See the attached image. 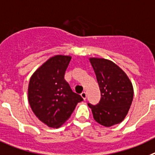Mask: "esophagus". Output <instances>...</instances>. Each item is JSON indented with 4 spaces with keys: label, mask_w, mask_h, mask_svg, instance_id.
<instances>
[{
    "label": "esophagus",
    "mask_w": 155,
    "mask_h": 155,
    "mask_svg": "<svg viewBox=\"0 0 155 155\" xmlns=\"http://www.w3.org/2000/svg\"><path fill=\"white\" fill-rule=\"evenodd\" d=\"M81 97H82V98H83L84 100H86V97H87V95H86V92H83V93H81Z\"/></svg>",
    "instance_id": "34e87169"
}]
</instances>
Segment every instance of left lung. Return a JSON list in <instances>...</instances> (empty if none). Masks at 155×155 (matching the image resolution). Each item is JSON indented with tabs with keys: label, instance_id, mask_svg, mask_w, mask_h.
Segmentation results:
<instances>
[{
	"label": "left lung",
	"instance_id": "8db88e82",
	"mask_svg": "<svg viewBox=\"0 0 155 155\" xmlns=\"http://www.w3.org/2000/svg\"><path fill=\"white\" fill-rule=\"evenodd\" d=\"M97 76L101 99L97 105L88 104L93 118L104 127L117 124L124 120L131 106L134 88L124 71L104 58H89Z\"/></svg>",
	"mask_w": 155,
	"mask_h": 155
}]
</instances>
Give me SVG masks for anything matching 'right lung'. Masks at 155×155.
I'll return each instance as SVG.
<instances>
[{
    "instance_id": "right-lung-1",
    "label": "right lung",
    "mask_w": 155,
    "mask_h": 155,
    "mask_svg": "<svg viewBox=\"0 0 155 155\" xmlns=\"http://www.w3.org/2000/svg\"><path fill=\"white\" fill-rule=\"evenodd\" d=\"M71 58L70 55L51 56L36 69L29 81L28 99L31 108L49 127H60L78 103L83 100L64 79Z\"/></svg>"
}]
</instances>
